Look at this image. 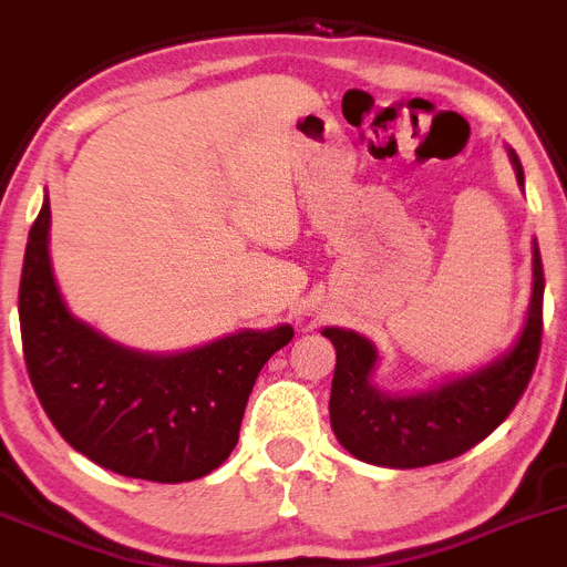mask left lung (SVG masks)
Returning a JSON list of instances; mask_svg holds the SVG:
<instances>
[{"mask_svg": "<svg viewBox=\"0 0 567 567\" xmlns=\"http://www.w3.org/2000/svg\"><path fill=\"white\" fill-rule=\"evenodd\" d=\"M517 184L523 167L509 147ZM543 259L537 240L532 251V299L523 330L509 352L486 367L414 394H383L372 385L378 349L369 338L341 327H324L336 347L330 422L338 442L361 462L411 470L447 462L489 436L532 380L543 341Z\"/></svg>", "mask_w": 567, "mask_h": 567, "instance_id": "left-lung-1", "label": "left lung"}]
</instances>
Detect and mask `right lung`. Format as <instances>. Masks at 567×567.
Here are the masks:
<instances>
[{"label": "right lung", "mask_w": 567, "mask_h": 567, "mask_svg": "<svg viewBox=\"0 0 567 567\" xmlns=\"http://www.w3.org/2000/svg\"><path fill=\"white\" fill-rule=\"evenodd\" d=\"M30 383L78 453L128 478L178 484L212 473L240 436L259 369L293 327L243 330L176 355L109 341L69 313L50 262V198L28 237L19 285Z\"/></svg>", "instance_id": "right-lung-1"}]
</instances>
